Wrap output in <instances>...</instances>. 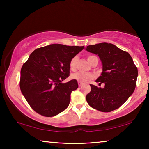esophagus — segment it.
I'll return each mask as SVG.
<instances>
[{
  "label": "esophagus",
  "mask_w": 149,
  "mask_h": 149,
  "mask_svg": "<svg viewBox=\"0 0 149 149\" xmlns=\"http://www.w3.org/2000/svg\"><path fill=\"white\" fill-rule=\"evenodd\" d=\"M83 85V84H82V83H81V82H78V85H79V87H81V85Z\"/></svg>",
  "instance_id": "34e87169"
}]
</instances>
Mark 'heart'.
Segmentation results:
<instances>
[{"label":"heart","instance_id":"heart-1","mask_svg":"<svg viewBox=\"0 0 149 149\" xmlns=\"http://www.w3.org/2000/svg\"><path fill=\"white\" fill-rule=\"evenodd\" d=\"M96 56H93V55H90L87 57L88 61L89 62L90 64H91L93 59L95 58ZM77 61V56H74L72 58V59L70 60V69L74 71L76 69V64ZM72 78L73 79H75L78 82L81 83H85L87 82L88 81L91 80L93 78V74H90V73H84V72H76L75 74H72Z\"/></svg>","mask_w":149,"mask_h":149}]
</instances>
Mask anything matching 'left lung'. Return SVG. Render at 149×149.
Segmentation results:
<instances>
[{
    "instance_id": "1",
    "label": "left lung",
    "mask_w": 149,
    "mask_h": 149,
    "mask_svg": "<svg viewBox=\"0 0 149 149\" xmlns=\"http://www.w3.org/2000/svg\"><path fill=\"white\" fill-rule=\"evenodd\" d=\"M85 50L99 56L102 72L96 82L105 85L104 88L90 85L91 90L86 96L87 103L103 112L117 109L129 99L136 86L138 71L132 56L107 42L89 45Z\"/></svg>"
}]
</instances>
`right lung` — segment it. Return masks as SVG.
<instances>
[{
    "label": "right lung",
    "instance_id": "obj_1",
    "mask_svg": "<svg viewBox=\"0 0 149 149\" xmlns=\"http://www.w3.org/2000/svg\"><path fill=\"white\" fill-rule=\"evenodd\" d=\"M84 47L52 44L35 49L21 69L19 87L35 112L52 117L69 106L77 81H62L70 75V62Z\"/></svg>",
    "mask_w": 149,
    "mask_h": 149
}]
</instances>
